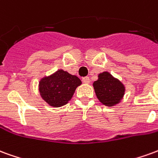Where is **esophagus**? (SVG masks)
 I'll return each instance as SVG.
<instances>
[{"mask_svg": "<svg viewBox=\"0 0 158 158\" xmlns=\"http://www.w3.org/2000/svg\"><path fill=\"white\" fill-rule=\"evenodd\" d=\"M82 81L85 83V84H89V82H90V81H89V77H84L82 79Z\"/></svg>", "mask_w": 158, "mask_h": 158, "instance_id": "esophagus-1", "label": "esophagus"}]
</instances>
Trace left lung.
<instances>
[{
	"label": "left lung",
	"mask_w": 158,
	"mask_h": 158,
	"mask_svg": "<svg viewBox=\"0 0 158 158\" xmlns=\"http://www.w3.org/2000/svg\"><path fill=\"white\" fill-rule=\"evenodd\" d=\"M93 87L100 102L106 106L118 105L125 93L124 85L107 71L100 73L98 79L93 83Z\"/></svg>",
	"instance_id": "8db88e82"
}]
</instances>
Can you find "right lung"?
Segmentation results:
<instances>
[{
  "label": "right lung",
  "mask_w": 158,
  "mask_h": 158,
  "mask_svg": "<svg viewBox=\"0 0 158 158\" xmlns=\"http://www.w3.org/2000/svg\"><path fill=\"white\" fill-rule=\"evenodd\" d=\"M82 84L75 75L63 69H58L48 76H44L39 82V92L49 106L60 107L72 99L76 88Z\"/></svg>",
  "instance_id": "1"
}]
</instances>
